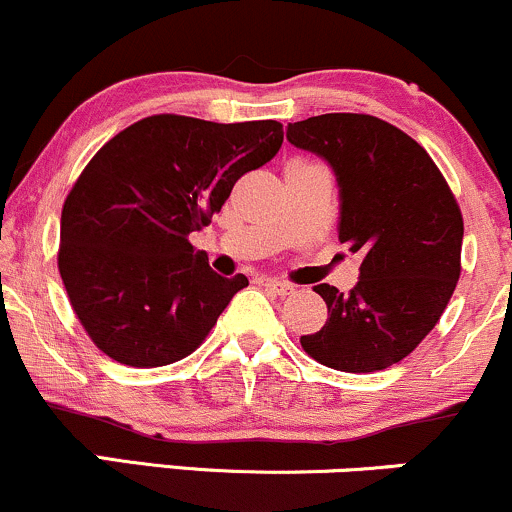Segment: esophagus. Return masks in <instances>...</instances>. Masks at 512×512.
<instances>
[{
	"mask_svg": "<svg viewBox=\"0 0 512 512\" xmlns=\"http://www.w3.org/2000/svg\"><path fill=\"white\" fill-rule=\"evenodd\" d=\"M263 285H266L268 290H273L275 295H292V292H295V287L290 283H280V280H271V278L263 280Z\"/></svg>",
	"mask_w": 512,
	"mask_h": 512,
	"instance_id": "obj_1",
	"label": "esophagus"
}]
</instances>
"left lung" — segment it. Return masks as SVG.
<instances>
[{"mask_svg": "<svg viewBox=\"0 0 512 512\" xmlns=\"http://www.w3.org/2000/svg\"><path fill=\"white\" fill-rule=\"evenodd\" d=\"M287 140L331 164L341 195L338 239L363 254L348 295L314 287L329 307L304 353L341 372L399 363L433 331L462 273L464 222L428 152L387 120L324 113L287 125Z\"/></svg>", "mask_w": 512, "mask_h": 512, "instance_id": "8db88e82", "label": "left lung"}]
</instances>
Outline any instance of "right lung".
Wrapping results in <instances>:
<instances>
[{"mask_svg": "<svg viewBox=\"0 0 512 512\" xmlns=\"http://www.w3.org/2000/svg\"><path fill=\"white\" fill-rule=\"evenodd\" d=\"M278 120L149 116L108 140L62 205L57 268L96 348L130 367L191 355L246 275L222 278L188 234L278 154Z\"/></svg>", "mask_w": 512, "mask_h": 512, "instance_id": "obj_1", "label": "right lung"}]
</instances>
